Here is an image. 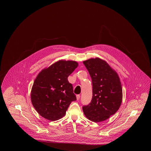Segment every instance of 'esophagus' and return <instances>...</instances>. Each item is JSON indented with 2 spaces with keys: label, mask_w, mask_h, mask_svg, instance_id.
Instances as JSON below:
<instances>
[{
  "label": "esophagus",
  "mask_w": 151,
  "mask_h": 151,
  "mask_svg": "<svg viewBox=\"0 0 151 151\" xmlns=\"http://www.w3.org/2000/svg\"><path fill=\"white\" fill-rule=\"evenodd\" d=\"M80 96L79 94L76 95V99H77V100H79V99H80Z\"/></svg>",
  "instance_id": "1"
}]
</instances>
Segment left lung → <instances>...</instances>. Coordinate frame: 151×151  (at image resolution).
<instances>
[{
	"label": "left lung",
	"mask_w": 151,
	"mask_h": 151,
	"mask_svg": "<svg viewBox=\"0 0 151 151\" xmlns=\"http://www.w3.org/2000/svg\"><path fill=\"white\" fill-rule=\"evenodd\" d=\"M92 81L93 97L83 107L86 118L94 122L106 120L118 110L122 104V88L118 73L99 58L83 61Z\"/></svg>",
	"instance_id": "obj_1"
}]
</instances>
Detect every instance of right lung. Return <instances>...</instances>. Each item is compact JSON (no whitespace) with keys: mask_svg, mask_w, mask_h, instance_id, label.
Returning a JSON list of instances; mask_svg holds the SVG:
<instances>
[{"mask_svg":"<svg viewBox=\"0 0 151 151\" xmlns=\"http://www.w3.org/2000/svg\"><path fill=\"white\" fill-rule=\"evenodd\" d=\"M78 65L76 61L59 60L37 76L31 90V101L44 118L51 121L62 118L70 104L76 100L68 77Z\"/></svg>","mask_w":151,"mask_h":151,"instance_id":"add662e5","label":"right lung"}]
</instances>
